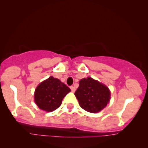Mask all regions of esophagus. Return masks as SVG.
Listing matches in <instances>:
<instances>
[{
  "instance_id": "esophagus-1",
  "label": "esophagus",
  "mask_w": 148,
  "mask_h": 148,
  "mask_svg": "<svg viewBox=\"0 0 148 148\" xmlns=\"http://www.w3.org/2000/svg\"><path fill=\"white\" fill-rule=\"evenodd\" d=\"M70 88L72 92H75V88L73 86H70Z\"/></svg>"
}]
</instances>
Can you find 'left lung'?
<instances>
[{
    "label": "left lung",
    "instance_id": "obj_1",
    "mask_svg": "<svg viewBox=\"0 0 148 148\" xmlns=\"http://www.w3.org/2000/svg\"><path fill=\"white\" fill-rule=\"evenodd\" d=\"M75 95L84 110L95 113L106 106L110 92L106 86L88 77L80 80Z\"/></svg>",
    "mask_w": 148,
    "mask_h": 148
}]
</instances>
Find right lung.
Returning <instances> with one entry per match:
<instances>
[{"label": "right lung", "instance_id": "right-lung-1", "mask_svg": "<svg viewBox=\"0 0 148 148\" xmlns=\"http://www.w3.org/2000/svg\"><path fill=\"white\" fill-rule=\"evenodd\" d=\"M70 91L71 89L60 79L51 76L38 86L34 99L40 108L51 112L60 106L63 98Z\"/></svg>", "mask_w": 148, "mask_h": 148}]
</instances>
